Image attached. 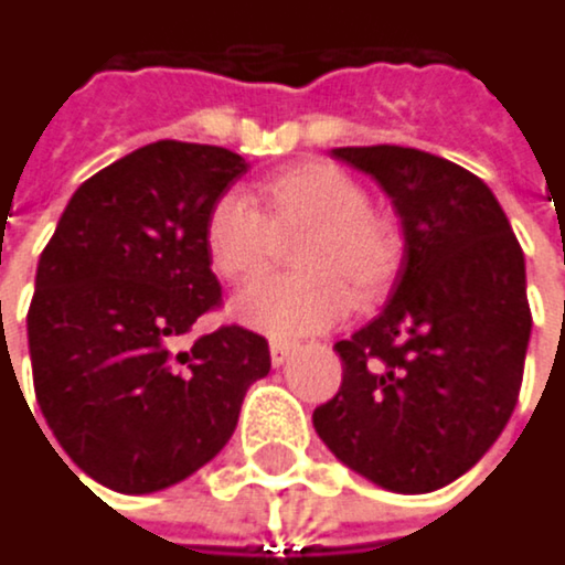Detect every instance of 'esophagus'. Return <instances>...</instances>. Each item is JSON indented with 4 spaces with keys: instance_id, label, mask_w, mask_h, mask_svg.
Returning a JSON list of instances; mask_svg holds the SVG:
<instances>
[{
    "instance_id": "obj_1",
    "label": "esophagus",
    "mask_w": 565,
    "mask_h": 565,
    "mask_svg": "<svg viewBox=\"0 0 565 565\" xmlns=\"http://www.w3.org/2000/svg\"><path fill=\"white\" fill-rule=\"evenodd\" d=\"M295 354H298V344H295V341H280V338L270 341V361H274V367L288 364Z\"/></svg>"
}]
</instances>
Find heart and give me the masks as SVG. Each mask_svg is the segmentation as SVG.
<instances>
[{"instance_id":"1","label":"heart","mask_w":565,"mask_h":565,"mask_svg":"<svg viewBox=\"0 0 565 565\" xmlns=\"http://www.w3.org/2000/svg\"><path fill=\"white\" fill-rule=\"evenodd\" d=\"M260 211L227 191L204 214V254L227 285H250L280 254L295 247L305 274L274 277L247 288L234 301V318L264 334L295 338L334 324L351 295L374 305L387 295L404 264V231L371 207L367 188L331 161H301L257 184Z\"/></svg>"}]
</instances>
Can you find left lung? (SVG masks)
Listing matches in <instances>:
<instances>
[{
	"label": "left lung",
	"mask_w": 565,
	"mask_h": 565,
	"mask_svg": "<svg viewBox=\"0 0 565 565\" xmlns=\"http://www.w3.org/2000/svg\"><path fill=\"white\" fill-rule=\"evenodd\" d=\"M394 198L404 264L387 308L338 341L341 391L315 411L331 454L394 493L463 477L503 434L523 384V247L467 168L401 145L334 148Z\"/></svg>",
	"instance_id": "8db88e82"
}]
</instances>
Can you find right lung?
<instances>
[{
	"label": "right lung",
	"mask_w": 565,
	"mask_h": 565,
	"mask_svg": "<svg viewBox=\"0 0 565 565\" xmlns=\"http://www.w3.org/2000/svg\"><path fill=\"white\" fill-rule=\"evenodd\" d=\"M244 171L217 145L151 141L72 194L39 257L35 401L68 460L108 490L154 493L191 477L270 371L267 341L237 324L181 344L221 308L204 214Z\"/></svg>",
	"instance_id": "obj_1"
}]
</instances>
